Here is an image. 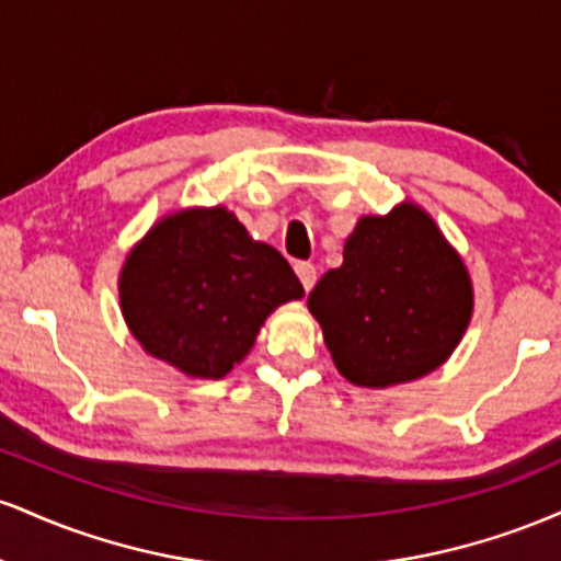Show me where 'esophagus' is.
Segmentation results:
<instances>
[{
	"mask_svg": "<svg viewBox=\"0 0 561 561\" xmlns=\"http://www.w3.org/2000/svg\"><path fill=\"white\" fill-rule=\"evenodd\" d=\"M295 274H298V279L302 282V287H306V293H311L313 285H317V266L313 263H295Z\"/></svg>",
	"mask_w": 561,
	"mask_h": 561,
	"instance_id": "34e87169",
	"label": "esophagus"
}]
</instances>
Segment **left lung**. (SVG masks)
<instances>
[{
    "mask_svg": "<svg viewBox=\"0 0 561 561\" xmlns=\"http://www.w3.org/2000/svg\"><path fill=\"white\" fill-rule=\"evenodd\" d=\"M474 308L472 276L422 205L362 216L343 266L308 295L332 362L347 382L385 390L443 366Z\"/></svg>",
    "mask_w": 561,
    "mask_h": 561,
    "instance_id": "8db88e82",
    "label": "left lung"
}]
</instances>
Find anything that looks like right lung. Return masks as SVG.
I'll use <instances>...</instances> for the list:
<instances>
[{"label": "right lung", "instance_id": "right-lung-1", "mask_svg": "<svg viewBox=\"0 0 561 561\" xmlns=\"http://www.w3.org/2000/svg\"><path fill=\"white\" fill-rule=\"evenodd\" d=\"M302 295L279 250L255 242L224 205L163 216L128 250L118 274L128 332L145 353L192 379L227 377L263 321Z\"/></svg>", "mask_w": 561, "mask_h": 561}]
</instances>
